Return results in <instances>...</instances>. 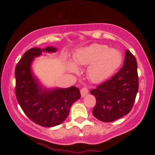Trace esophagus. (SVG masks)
<instances>
[{"label": "esophagus", "mask_w": 155, "mask_h": 155, "mask_svg": "<svg viewBox=\"0 0 155 155\" xmlns=\"http://www.w3.org/2000/svg\"><path fill=\"white\" fill-rule=\"evenodd\" d=\"M89 93V90L87 87H82L81 90V97H84L85 95H87Z\"/></svg>", "instance_id": "obj_1"}]
</instances>
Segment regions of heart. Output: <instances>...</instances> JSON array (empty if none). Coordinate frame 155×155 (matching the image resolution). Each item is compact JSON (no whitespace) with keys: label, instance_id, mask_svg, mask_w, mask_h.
Returning <instances> with one entry per match:
<instances>
[{"label":"heart","instance_id":"b5f03b06","mask_svg":"<svg viewBox=\"0 0 155 155\" xmlns=\"http://www.w3.org/2000/svg\"><path fill=\"white\" fill-rule=\"evenodd\" d=\"M122 54L116 49H108L104 44H95L83 48L74 58V63L77 66L90 64L87 74L95 83L101 82L114 73L122 63ZM71 71L76 68L69 65Z\"/></svg>","mask_w":155,"mask_h":155}]
</instances>
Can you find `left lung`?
Returning <instances> with one entry per match:
<instances>
[{
  "instance_id": "8db88e82",
  "label": "left lung",
  "mask_w": 155,
  "mask_h": 155,
  "mask_svg": "<svg viewBox=\"0 0 155 155\" xmlns=\"http://www.w3.org/2000/svg\"><path fill=\"white\" fill-rule=\"evenodd\" d=\"M138 90V76L135 56L126 50L124 65L110 79L90 93L95 97L92 114L102 122H110L127 114L132 109Z\"/></svg>"
}]
</instances>
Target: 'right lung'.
I'll list each match as a JSON object with an SVG mask.
<instances>
[{"mask_svg": "<svg viewBox=\"0 0 155 155\" xmlns=\"http://www.w3.org/2000/svg\"><path fill=\"white\" fill-rule=\"evenodd\" d=\"M55 52L57 49L32 48L23 54L15 68L17 100L22 111L35 124L43 127H54L67 118L70 108L81 97L79 88H55L47 90L40 85L31 71L34 58L42 52Z\"/></svg>", "mask_w": 155, "mask_h": 155, "instance_id": "1", "label": "right lung"}]
</instances>
